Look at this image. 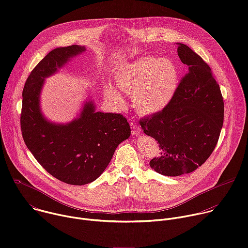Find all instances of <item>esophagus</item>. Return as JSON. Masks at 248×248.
Instances as JSON below:
<instances>
[{"instance_id":"34e87169","label":"esophagus","mask_w":248,"mask_h":248,"mask_svg":"<svg viewBox=\"0 0 248 248\" xmlns=\"http://www.w3.org/2000/svg\"><path fill=\"white\" fill-rule=\"evenodd\" d=\"M130 127H131V131L133 133V135H138L141 132V129L139 127V125H137L135 123H131L130 124Z\"/></svg>"}]
</instances>
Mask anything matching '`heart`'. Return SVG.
I'll return each mask as SVG.
<instances>
[{"mask_svg": "<svg viewBox=\"0 0 248 248\" xmlns=\"http://www.w3.org/2000/svg\"><path fill=\"white\" fill-rule=\"evenodd\" d=\"M118 88L131 94L135 109L144 115L164 111L179 89L181 76L176 63L167 57H141L121 64L115 70ZM107 98L117 106L124 104L120 91L111 83L105 85Z\"/></svg>", "mask_w": 248, "mask_h": 248, "instance_id": "obj_1", "label": "heart"}]
</instances>
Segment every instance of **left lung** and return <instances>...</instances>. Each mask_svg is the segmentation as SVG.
I'll return each mask as SVG.
<instances>
[{"label": "left lung", "mask_w": 248, "mask_h": 248, "mask_svg": "<svg viewBox=\"0 0 248 248\" xmlns=\"http://www.w3.org/2000/svg\"><path fill=\"white\" fill-rule=\"evenodd\" d=\"M176 45L188 73L164 111L140 121L143 132L157 140L162 149L149 165L167 176L200 167L215 149L224 122L222 93L210 66L188 46Z\"/></svg>", "instance_id": "obj_1"}]
</instances>
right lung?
<instances>
[{"label":"right lung","instance_id":"right-lung-1","mask_svg":"<svg viewBox=\"0 0 248 248\" xmlns=\"http://www.w3.org/2000/svg\"><path fill=\"white\" fill-rule=\"evenodd\" d=\"M85 51L79 45L52 50L34 67L22 92L20 126L27 148L50 174L73 186L98 179L120 143L130 136L123 115L97 112L91 98L68 123H54L43 114L40 99L46 78Z\"/></svg>","mask_w":248,"mask_h":248}]
</instances>
